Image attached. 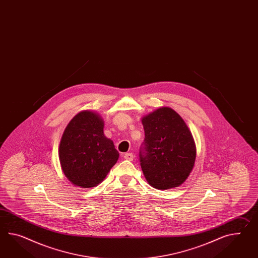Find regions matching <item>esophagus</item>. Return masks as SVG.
Wrapping results in <instances>:
<instances>
[{"instance_id": "1", "label": "esophagus", "mask_w": 258, "mask_h": 258, "mask_svg": "<svg viewBox=\"0 0 258 258\" xmlns=\"http://www.w3.org/2000/svg\"><path fill=\"white\" fill-rule=\"evenodd\" d=\"M133 154L132 153H126L125 155H124V158L126 159V160H128V161H132V159H133Z\"/></svg>"}]
</instances>
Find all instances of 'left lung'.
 Segmentation results:
<instances>
[{"mask_svg": "<svg viewBox=\"0 0 258 258\" xmlns=\"http://www.w3.org/2000/svg\"><path fill=\"white\" fill-rule=\"evenodd\" d=\"M145 141L140 162L145 179L159 190L178 187L195 165V141L179 113L160 107L142 118Z\"/></svg>", "mask_w": 258, "mask_h": 258, "instance_id": "1", "label": "left lung"}]
</instances>
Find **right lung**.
Segmentation results:
<instances>
[{
    "label": "right lung",
    "mask_w": 258,
    "mask_h": 258,
    "mask_svg": "<svg viewBox=\"0 0 258 258\" xmlns=\"http://www.w3.org/2000/svg\"><path fill=\"white\" fill-rule=\"evenodd\" d=\"M104 121L90 110L76 114L64 130L58 157L64 175L82 188L97 186L117 162L119 154L103 133Z\"/></svg>",
    "instance_id": "add662e5"
}]
</instances>
